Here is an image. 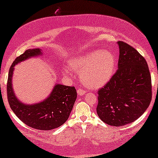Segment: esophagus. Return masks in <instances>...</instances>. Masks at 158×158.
I'll return each instance as SVG.
<instances>
[{"label": "esophagus", "instance_id": "34e87169", "mask_svg": "<svg viewBox=\"0 0 158 158\" xmlns=\"http://www.w3.org/2000/svg\"><path fill=\"white\" fill-rule=\"evenodd\" d=\"M77 95H79V96H83V95L85 94V91L84 90L81 89V88H78V89L77 90Z\"/></svg>", "mask_w": 158, "mask_h": 158}]
</instances>
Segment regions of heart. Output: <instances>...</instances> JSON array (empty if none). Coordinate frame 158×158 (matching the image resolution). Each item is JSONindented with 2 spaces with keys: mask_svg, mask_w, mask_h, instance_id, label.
Wrapping results in <instances>:
<instances>
[{
  "mask_svg": "<svg viewBox=\"0 0 158 158\" xmlns=\"http://www.w3.org/2000/svg\"><path fill=\"white\" fill-rule=\"evenodd\" d=\"M115 65V56L108 50L90 51L68 61L71 70L80 72L82 83L94 89L103 87L111 80Z\"/></svg>",
  "mask_w": 158,
  "mask_h": 158,
  "instance_id": "obj_1",
  "label": "heart"
}]
</instances>
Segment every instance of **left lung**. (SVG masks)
I'll list each match as a JSON object with an SVG mask.
<instances>
[{
    "instance_id": "left-lung-1",
    "label": "left lung",
    "mask_w": 158,
    "mask_h": 158,
    "mask_svg": "<svg viewBox=\"0 0 158 158\" xmlns=\"http://www.w3.org/2000/svg\"><path fill=\"white\" fill-rule=\"evenodd\" d=\"M118 70L98 91L96 111L106 124L124 126L140 117L152 100V83L144 58L130 45L118 42Z\"/></svg>"
}]
</instances>
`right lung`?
<instances>
[{"instance_id": "obj_1", "label": "right lung", "mask_w": 158, "mask_h": 158, "mask_svg": "<svg viewBox=\"0 0 158 158\" xmlns=\"http://www.w3.org/2000/svg\"><path fill=\"white\" fill-rule=\"evenodd\" d=\"M42 54L40 49H29L16 58L8 73V100L12 111L27 126L39 130H51L63 124L70 116L77 98L75 87L56 84L49 96L42 102L26 104L17 98L12 85L15 65Z\"/></svg>"}]
</instances>
